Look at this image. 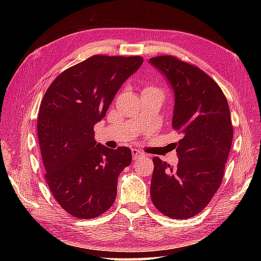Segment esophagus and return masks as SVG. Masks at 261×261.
<instances>
[{"instance_id":"34e87169","label":"esophagus","mask_w":261,"mask_h":261,"mask_svg":"<svg viewBox=\"0 0 261 261\" xmlns=\"http://www.w3.org/2000/svg\"><path fill=\"white\" fill-rule=\"evenodd\" d=\"M132 156H134L135 160H138L145 157V153L140 150H138V149H132Z\"/></svg>"}]
</instances>
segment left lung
Masks as SVG:
<instances>
[{
    "mask_svg": "<svg viewBox=\"0 0 261 261\" xmlns=\"http://www.w3.org/2000/svg\"><path fill=\"white\" fill-rule=\"evenodd\" d=\"M149 64L173 91L171 126L182 136L176 167L153 157L151 201L169 218L190 219L206 206L222 181L233 138L229 104L219 85L195 66L173 56L150 58Z\"/></svg>",
    "mask_w": 261,
    "mask_h": 261,
    "instance_id": "1",
    "label": "left lung"
}]
</instances>
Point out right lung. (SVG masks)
Returning a JSON list of instances; mask_svg holds the SVG:
<instances>
[{"label":"right lung","instance_id":"obj_1","mask_svg":"<svg viewBox=\"0 0 261 261\" xmlns=\"http://www.w3.org/2000/svg\"><path fill=\"white\" fill-rule=\"evenodd\" d=\"M142 63L139 56H92L58 75L43 95L37 130L45 178L58 204L76 218H96L115 201L118 177L132 153L96 142L94 125Z\"/></svg>","mask_w":261,"mask_h":261}]
</instances>
